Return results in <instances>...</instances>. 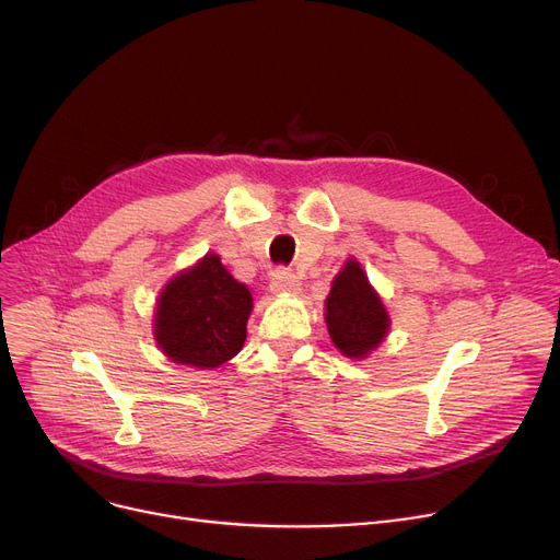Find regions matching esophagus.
Listing matches in <instances>:
<instances>
[{
    "label": "esophagus",
    "mask_w": 560,
    "mask_h": 560,
    "mask_svg": "<svg viewBox=\"0 0 560 560\" xmlns=\"http://www.w3.org/2000/svg\"><path fill=\"white\" fill-rule=\"evenodd\" d=\"M270 290L277 292V295H279V292H298V290H300V281H298V277L292 275L290 270L279 268V270H275V275H272Z\"/></svg>",
    "instance_id": "esophagus-1"
}]
</instances>
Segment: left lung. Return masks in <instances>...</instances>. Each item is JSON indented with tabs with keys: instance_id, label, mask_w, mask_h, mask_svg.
I'll list each match as a JSON object with an SVG mask.
<instances>
[{
	"instance_id": "obj_1",
	"label": "left lung",
	"mask_w": 560,
	"mask_h": 560,
	"mask_svg": "<svg viewBox=\"0 0 560 560\" xmlns=\"http://www.w3.org/2000/svg\"><path fill=\"white\" fill-rule=\"evenodd\" d=\"M325 306L329 336L347 359H368L390 329L384 302L354 258H349L334 279Z\"/></svg>"
}]
</instances>
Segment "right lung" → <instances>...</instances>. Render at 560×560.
Returning a JSON list of instances; mask_svg holds the SVG:
<instances>
[{
	"label": "right lung",
	"instance_id": "right-lung-1",
	"mask_svg": "<svg viewBox=\"0 0 560 560\" xmlns=\"http://www.w3.org/2000/svg\"><path fill=\"white\" fill-rule=\"evenodd\" d=\"M252 306L249 288L229 275L220 256L206 254L163 288L154 338L174 363L218 368L243 349Z\"/></svg>",
	"mask_w": 560,
	"mask_h": 560
}]
</instances>
